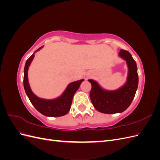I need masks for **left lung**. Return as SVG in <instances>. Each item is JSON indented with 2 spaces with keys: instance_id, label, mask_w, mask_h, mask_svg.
Here are the masks:
<instances>
[{
  "instance_id": "left-lung-1",
  "label": "left lung",
  "mask_w": 160,
  "mask_h": 160,
  "mask_svg": "<svg viewBox=\"0 0 160 160\" xmlns=\"http://www.w3.org/2000/svg\"><path fill=\"white\" fill-rule=\"evenodd\" d=\"M119 55L126 61L129 72L127 83L118 90L109 91L100 88L96 81L88 80L91 84L89 93L93 107L101 113L112 114L122 113L132 103L138 86L136 62L128 51L121 49Z\"/></svg>"
}]
</instances>
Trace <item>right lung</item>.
<instances>
[{"mask_svg":"<svg viewBox=\"0 0 160 160\" xmlns=\"http://www.w3.org/2000/svg\"><path fill=\"white\" fill-rule=\"evenodd\" d=\"M42 47L38 49L36 51L40 50ZM35 55L33 54L27 60L25 69H24V79L23 84L28 99L35 109L39 111L41 113L49 117H60L66 115L70 110L73 95L77 90L79 89L81 83L83 79L71 83L64 93L59 98L52 100H46L38 98L34 94L29 87L28 82V69L29 67L33 57Z\"/></svg>","mask_w":160,"mask_h":160,"instance_id":"add662e5","label":"right lung"}]
</instances>
